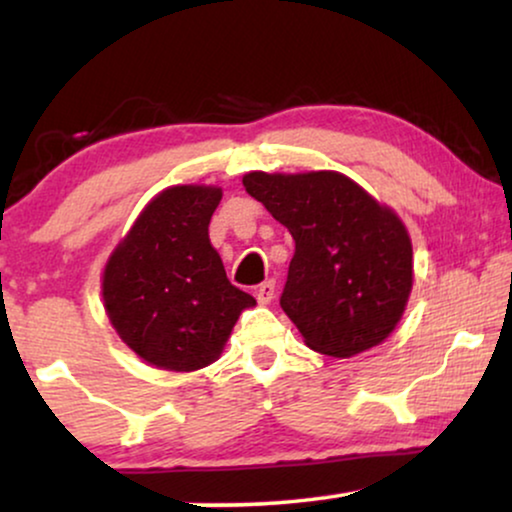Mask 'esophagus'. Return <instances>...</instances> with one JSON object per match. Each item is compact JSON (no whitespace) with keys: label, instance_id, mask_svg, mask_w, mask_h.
<instances>
[{"label":"esophagus","instance_id":"34e87169","mask_svg":"<svg viewBox=\"0 0 512 512\" xmlns=\"http://www.w3.org/2000/svg\"><path fill=\"white\" fill-rule=\"evenodd\" d=\"M275 298V279H265V282L256 289V300L261 305H268Z\"/></svg>","mask_w":512,"mask_h":512}]
</instances>
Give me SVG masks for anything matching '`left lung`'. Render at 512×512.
Masks as SVG:
<instances>
[{
  "label": "left lung",
  "mask_w": 512,
  "mask_h": 512,
  "mask_svg": "<svg viewBox=\"0 0 512 512\" xmlns=\"http://www.w3.org/2000/svg\"><path fill=\"white\" fill-rule=\"evenodd\" d=\"M242 184L296 240L279 305L305 345L349 359L389 338L412 289L403 221L340 172H249Z\"/></svg>",
  "instance_id": "1"
}]
</instances>
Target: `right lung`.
<instances>
[{"label":"right lung","instance_id":"right-lung-1","mask_svg":"<svg viewBox=\"0 0 512 512\" xmlns=\"http://www.w3.org/2000/svg\"><path fill=\"white\" fill-rule=\"evenodd\" d=\"M216 186L158 193L111 254L102 277L104 310L121 340L156 368H205L223 352L254 296L230 284L209 242L221 202Z\"/></svg>","mask_w":512,"mask_h":512}]
</instances>
